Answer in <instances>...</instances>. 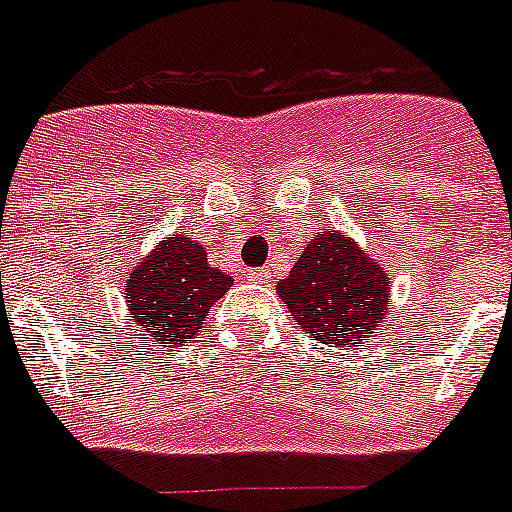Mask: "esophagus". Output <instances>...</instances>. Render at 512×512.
Returning a JSON list of instances; mask_svg holds the SVG:
<instances>
[{"label": "esophagus", "instance_id": "1", "mask_svg": "<svg viewBox=\"0 0 512 512\" xmlns=\"http://www.w3.org/2000/svg\"><path fill=\"white\" fill-rule=\"evenodd\" d=\"M244 278H247V281H252V283H268L270 273H268V270H263V268H249V270H244Z\"/></svg>", "mask_w": 512, "mask_h": 512}]
</instances>
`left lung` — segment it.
<instances>
[{
	"label": "left lung",
	"mask_w": 512,
	"mask_h": 512,
	"mask_svg": "<svg viewBox=\"0 0 512 512\" xmlns=\"http://www.w3.org/2000/svg\"><path fill=\"white\" fill-rule=\"evenodd\" d=\"M385 270L349 236L325 231L278 283L283 307L315 341L349 346L367 341L388 309Z\"/></svg>",
	"instance_id": "left-lung-1"
}]
</instances>
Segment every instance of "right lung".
Returning <instances> with one entry per match:
<instances>
[{"label": "right lung", "instance_id": "right-lung-1", "mask_svg": "<svg viewBox=\"0 0 512 512\" xmlns=\"http://www.w3.org/2000/svg\"><path fill=\"white\" fill-rule=\"evenodd\" d=\"M231 276L210 268L208 255L190 236H169L127 278V304L135 320L161 343L195 338L203 317L226 294Z\"/></svg>", "mask_w": 512, "mask_h": 512}]
</instances>
